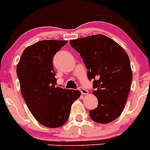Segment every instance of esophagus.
<instances>
[{
    "instance_id": "1",
    "label": "esophagus",
    "mask_w": 150,
    "mask_h": 150,
    "mask_svg": "<svg viewBox=\"0 0 150 150\" xmlns=\"http://www.w3.org/2000/svg\"><path fill=\"white\" fill-rule=\"evenodd\" d=\"M78 89H79L80 92H81L82 95H86L88 93V91L86 90V89H84L83 87H81H81H79Z\"/></svg>"
}]
</instances>
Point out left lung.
<instances>
[{"label": "left lung", "instance_id": "left-lung-1", "mask_svg": "<svg viewBox=\"0 0 150 150\" xmlns=\"http://www.w3.org/2000/svg\"><path fill=\"white\" fill-rule=\"evenodd\" d=\"M80 54L93 80V95L98 107L89 111L91 119L108 124L119 117L124 109L132 84L130 61L125 50L103 35H95L69 41Z\"/></svg>", "mask_w": 150, "mask_h": 150}]
</instances>
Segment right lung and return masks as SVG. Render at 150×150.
<instances>
[{"mask_svg":"<svg viewBox=\"0 0 150 150\" xmlns=\"http://www.w3.org/2000/svg\"><path fill=\"white\" fill-rule=\"evenodd\" d=\"M67 40H42L26 47L17 66L21 90L29 111L42 125L57 128L67 121L72 103L81 96L75 89L56 86L53 57Z\"/></svg>","mask_w":150,"mask_h":150,"instance_id":"1","label":"right lung"}]
</instances>
